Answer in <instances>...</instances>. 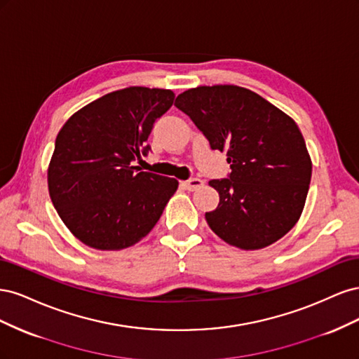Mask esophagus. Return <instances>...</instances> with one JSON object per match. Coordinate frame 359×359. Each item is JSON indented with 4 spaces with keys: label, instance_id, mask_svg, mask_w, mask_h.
Masks as SVG:
<instances>
[{
    "label": "esophagus",
    "instance_id": "1",
    "mask_svg": "<svg viewBox=\"0 0 359 359\" xmlns=\"http://www.w3.org/2000/svg\"><path fill=\"white\" fill-rule=\"evenodd\" d=\"M182 186L186 187L187 190H190V191H194V190H198V189H201L203 186V181L199 180V178H190L187 181H184Z\"/></svg>",
    "mask_w": 359,
    "mask_h": 359
}]
</instances>
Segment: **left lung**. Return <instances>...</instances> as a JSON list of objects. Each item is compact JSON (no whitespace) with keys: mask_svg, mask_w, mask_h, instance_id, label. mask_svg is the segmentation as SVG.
I'll use <instances>...</instances> for the list:
<instances>
[{"mask_svg":"<svg viewBox=\"0 0 359 359\" xmlns=\"http://www.w3.org/2000/svg\"><path fill=\"white\" fill-rule=\"evenodd\" d=\"M211 149L226 151L231 173L211 180L220 202L205 212L227 244L257 250L285 236L302 212L311 160L297 123L264 97L235 85L198 86L180 94Z\"/></svg>","mask_w":359,"mask_h":359,"instance_id":"left-lung-1","label":"left lung"}]
</instances>
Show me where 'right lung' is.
I'll return each mask as SVG.
<instances>
[{"label": "right lung", "mask_w": 359, "mask_h": 359, "mask_svg": "<svg viewBox=\"0 0 359 359\" xmlns=\"http://www.w3.org/2000/svg\"><path fill=\"white\" fill-rule=\"evenodd\" d=\"M170 90L130 86L72 115L55 140L48 170L53 206L70 232L97 250H121L149 233L178 189L175 178L133 166L147 156Z\"/></svg>", "instance_id": "1"}]
</instances>
